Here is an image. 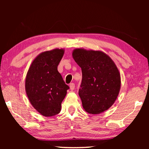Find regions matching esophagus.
Wrapping results in <instances>:
<instances>
[{
	"label": "esophagus",
	"instance_id": "esophagus-1",
	"mask_svg": "<svg viewBox=\"0 0 149 149\" xmlns=\"http://www.w3.org/2000/svg\"><path fill=\"white\" fill-rule=\"evenodd\" d=\"M74 88H75V84L74 83L70 84V90H74Z\"/></svg>",
	"mask_w": 149,
	"mask_h": 149
}]
</instances>
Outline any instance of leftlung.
<instances>
[{
	"label": "left lung",
	"instance_id": "left-lung-1",
	"mask_svg": "<svg viewBox=\"0 0 149 149\" xmlns=\"http://www.w3.org/2000/svg\"><path fill=\"white\" fill-rule=\"evenodd\" d=\"M72 57L82 70L79 95L83 109L91 115L108 109L115 103L121 86L115 63L100 50L75 49Z\"/></svg>",
	"mask_w": 149,
	"mask_h": 149
}]
</instances>
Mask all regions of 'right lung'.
<instances>
[{
  "label": "right lung",
  "mask_w": 149,
  "mask_h": 149,
  "mask_svg": "<svg viewBox=\"0 0 149 149\" xmlns=\"http://www.w3.org/2000/svg\"><path fill=\"white\" fill-rule=\"evenodd\" d=\"M65 50L54 49L38 55L28 70L25 88L31 105L40 114L53 116L58 114L69 86L58 71Z\"/></svg>",
  "instance_id": "1"
}]
</instances>
